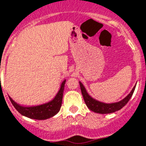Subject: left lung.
Instances as JSON below:
<instances>
[{"mask_svg": "<svg viewBox=\"0 0 146 146\" xmlns=\"http://www.w3.org/2000/svg\"><path fill=\"white\" fill-rule=\"evenodd\" d=\"M80 86L81 92H82V95L83 96V100L85 101L86 105L87 106V107L93 111L94 113H100V114H108V113H112L114 112H116L118 110H121L123 106L126 105V103L129 102L130 98L132 97V94L134 93L135 90V86L133 87V89L131 91V93L129 95L121 100L120 102L115 103H110V104H106V103H100L97 100H94L92 97H90L87 92L86 91L85 88L83 86V84L80 82Z\"/></svg>", "mask_w": 146, "mask_h": 146, "instance_id": "8db88e82", "label": "left lung"}]
</instances>
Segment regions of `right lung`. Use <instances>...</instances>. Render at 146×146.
I'll return each instance as SVG.
<instances>
[{"label": "right lung", "mask_w": 146, "mask_h": 146, "mask_svg": "<svg viewBox=\"0 0 146 146\" xmlns=\"http://www.w3.org/2000/svg\"><path fill=\"white\" fill-rule=\"evenodd\" d=\"M65 83L66 80L62 83L60 89L58 93L56 96V97L51 102L43 104V105L33 106V107H24V106H21L17 104L11 97L9 98H10L11 103L13 104L14 108L21 113V115L31 118V119H49V118L55 115L60 110Z\"/></svg>", "instance_id": "add662e5"}]
</instances>
